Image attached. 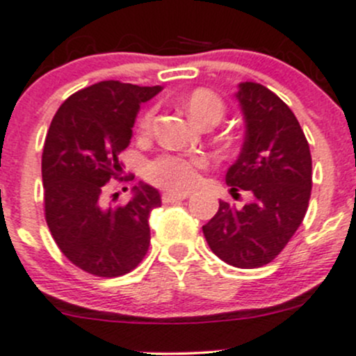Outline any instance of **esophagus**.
I'll use <instances>...</instances> for the list:
<instances>
[{
	"instance_id": "34e87169",
	"label": "esophagus",
	"mask_w": 356,
	"mask_h": 356,
	"mask_svg": "<svg viewBox=\"0 0 356 356\" xmlns=\"http://www.w3.org/2000/svg\"><path fill=\"white\" fill-rule=\"evenodd\" d=\"M186 198H188V195H186V193L165 191L163 195H161V201H163V203H175V201H182Z\"/></svg>"
}]
</instances>
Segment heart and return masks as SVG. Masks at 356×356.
I'll list each match as a JSON object with an SVG mask.
<instances>
[{
  "label": "heart",
  "instance_id": "1",
  "mask_svg": "<svg viewBox=\"0 0 356 356\" xmlns=\"http://www.w3.org/2000/svg\"><path fill=\"white\" fill-rule=\"evenodd\" d=\"M186 108L193 120L200 125L218 124L225 115V103L218 95L210 89H195L186 99ZM153 115L155 111L148 110L141 117L138 124L139 136H149L153 127ZM207 158L200 155H175V153H163L153 158L146 165V179L152 184L168 189V191H189L196 188L200 182V172L207 167Z\"/></svg>",
  "mask_w": 356,
  "mask_h": 356
}]
</instances>
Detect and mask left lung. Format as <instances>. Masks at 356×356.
<instances>
[{"label": "left lung", "instance_id": "1", "mask_svg": "<svg viewBox=\"0 0 356 356\" xmlns=\"http://www.w3.org/2000/svg\"><path fill=\"white\" fill-rule=\"evenodd\" d=\"M236 98L245 113L241 155L225 175L231 193H250L243 208L218 201L203 234L225 264L257 268L270 264L303 222L312 195L310 146L300 122L277 95L243 82Z\"/></svg>", "mask_w": 356, "mask_h": 356}]
</instances>
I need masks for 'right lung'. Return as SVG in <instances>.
Returning <instances> with one entry per match:
<instances>
[{"mask_svg":"<svg viewBox=\"0 0 356 356\" xmlns=\"http://www.w3.org/2000/svg\"><path fill=\"white\" fill-rule=\"evenodd\" d=\"M161 91L120 81H102L74 92L53 117L42 149L44 217L60 251L96 277L134 270L149 248L148 217L160 193L134 188L125 204H108V182L120 177L118 155L131 143L139 105Z\"/></svg>","mask_w":356,"mask_h":356,"instance_id":"add662e5","label":"right lung"}]
</instances>
